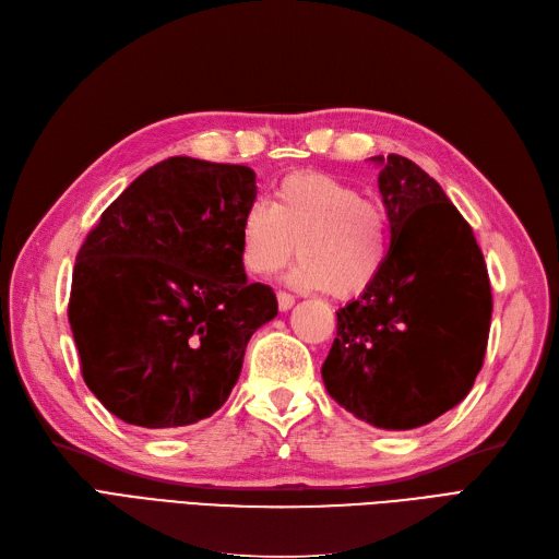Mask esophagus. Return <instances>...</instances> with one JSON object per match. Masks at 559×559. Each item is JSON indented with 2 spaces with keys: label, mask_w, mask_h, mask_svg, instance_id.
Wrapping results in <instances>:
<instances>
[{
  "label": "esophagus",
  "mask_w": 559,
  "mask_h": 559,
  "mask_svg": "<svg viewBox=\"0 0 559 559\" xmlns=\"http://www.w3.org/2000/svg\"><path fill=\"white\" fill-rule=\"evenodd\" d=\"M278 309L281 311H290L293 306H295V295H290V293H285V290H278Z\"/></svg>",
  "instance_id": "obj_1"
}]
</instances>
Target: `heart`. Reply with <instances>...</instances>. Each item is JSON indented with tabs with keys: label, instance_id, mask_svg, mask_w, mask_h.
<instances>
[{
	"label": "heart",
	"instance_id": "heart-1",
	"mask_svg": "<svg viewBox=\"0 0 559 559\" xmlns=\"http://www.w3.org/2000/svg\"><path fill=\"white\" fill-rule=\"evenodd\" d=\"M297 253L287 276L301 290L355 297L378 278L390 229L381 204L353 183L320 171H297L274 188L272 204H248L239 218V255L246 272L272 276Z\"/></svg>",
	"mask_w": 559,
	"mask_h": 559
}]
</instances>
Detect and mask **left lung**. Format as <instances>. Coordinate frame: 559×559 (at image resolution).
<instances>
[{
    "instance_id": "left-lung-1",
    "label": "left lung",
    "mask_w": 559,
    "mask_h": 559,
    "mask_svg": "<svg viewBox=\"0 0 559 559\" xmlns=\"http://www.w3.org/2000/svg\"><path fill=\"white\" fill-rule=\"evenodd\" d=\"M390 221L378 278L336 311L322 365L330 397L381 429H413L469 394L488 348L492 293L474 231L402 155L371 157Z\"/></svg>"
}]
</instances>
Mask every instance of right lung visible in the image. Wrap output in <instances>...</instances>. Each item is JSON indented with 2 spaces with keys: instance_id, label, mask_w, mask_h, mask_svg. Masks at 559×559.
<instances>
[{
  "instance_id": "add662e5",
  "label": "right lung",
  "mask_w": 559,
  "mask_h": 559,
  "mask_svg": "<svg viewBox=\"0 0 559 559\" xmlns=\"http://www.w3.org/2000/svg\"><path fill=\"white\" fill-rule=\"evenodd\" d=\"M255 194L250 167L178 155L143 171L87 234L69 325L85 385L122 423L176 429L213 416L248 338L278 316L239 255Z\"/></svg>"
}]
</instances>
